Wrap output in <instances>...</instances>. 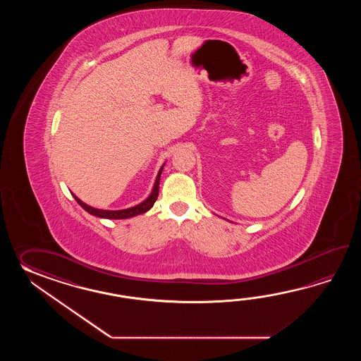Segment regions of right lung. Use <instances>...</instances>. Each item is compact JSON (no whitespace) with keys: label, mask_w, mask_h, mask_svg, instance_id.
<instances>
[{"label":"right lung","mask_w":361,"mask_h":361,"mask_svg":"<svg viewBox=\"0 0 361 361\" xmlns=\"http://www.w3.org/2000/svg\"><path fill=\"white\" fill-rule=\"evenodd\" d=\"M162 169H164V166H162L160 171H159V174H157L152 193L148 196V199L145 200L143 202H140L137 207L123 209V210H100V209H95V207L86 205L81 200L77 199L75 195H73V197L76 199L77 202L81 205V207H84L87 213L95 215V216H99V218L126 219V218H131V216H135V215L143 214V213H146L147 210H149L151 207H154V201L157 200V196H159V184H160V176H161Z\"/></svg>","instance_id":"obj_1"}]
</instances>
